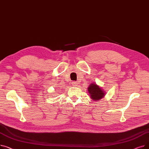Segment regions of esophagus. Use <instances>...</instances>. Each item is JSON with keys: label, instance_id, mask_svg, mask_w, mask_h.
Here are the masks:
<instances>
[{"label": "esophagus", "instance_id": "esophagus-1", "mask_svg": "<svg viewBox=\"0 0 149 149\" xmlns=\"http://www.w3.org/2000/svg\"><path fill=\"white\" fill-rule=\"evenodd\" d=\"M72 86H77L78 85V83L77 81H72Z\"/></svg>", "mask_w": 149, "mask_h": 149}]
</instances>
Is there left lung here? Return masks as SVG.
I'll return each mask as SVG.
<instances>
[{"mask_svg": "<svg viewBox=\"0 0 149 149\" xmlns=\"http://www.w3.org/2000/svg\"><path fill=\"white\" fill-rule=\"evenodd\" d=\"M88 91L91 97L94 100H100L104 96V92L95 83L90 84Z\"/></svg>", "mask_w": 149, "mask_h": 149, "instance_id": "left-lung-1", "label": "left lung"}]
</instances>
